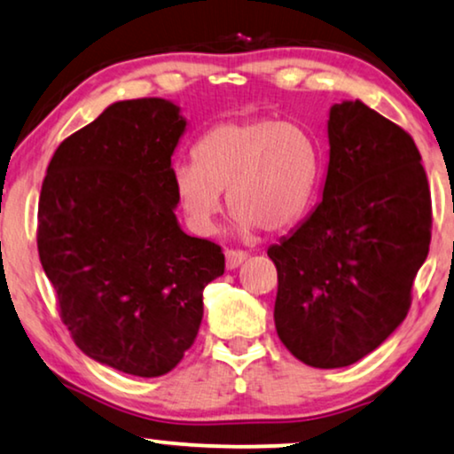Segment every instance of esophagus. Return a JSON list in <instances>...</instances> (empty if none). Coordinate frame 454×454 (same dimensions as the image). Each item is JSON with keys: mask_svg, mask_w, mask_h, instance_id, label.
Listing matches in <instances>:
<instances>
[{"mask_svg": "<svg viewBox=\"0 0 454 454\" xmlns=\"http://www.w3.org/2000/svg\"><path fill=\"white\" fill-rule=\"evenodd\" d=\"M245 259H247V251H240V249H226V268H228V270L239 268V265L243 263Z\"/></svg>", "mask_w": 454, "mask_h": 454, "instance_id": "34e87169", "label": "esophagus"}]
</instances>
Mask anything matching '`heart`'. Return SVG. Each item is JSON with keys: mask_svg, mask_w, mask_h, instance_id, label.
Wrapping results in <instances>:
<instances>
[{"mask_svg": "<svg viewBox=\"0 0 454 454\" xmlns=\"http://www.w3.org/2000/svg\"><path fill=\"white\" fill-rule=\"evenodd\" d=\"M192 160L176 166L174 186L201 232L214 231L226 189L243 231H284L309 207L322 166L316 138L276 118L211 126L192 147Z\"/></svg>", "mask_w": 454, "mask_h": 454, "instance_id": "obj_1", "label": "heart"}]
</instances>
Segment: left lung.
Listing matches in <instances>:
<instances>
[{
	"label": "left lung",
	"mask_w": 454,
	"mask_h": 454,
	"mask_svg": "<svg viewBox=\"0 0 454 454\" xmlns=\"http://www.w3.org/2000/svg\"><path fill=\"white\" fill-rule=\"evenodd\" d=\"M322 203L268 255L276 332L319 370L353 365L407 317L432 239V195L407 130L361 101L332 106Z\"/></svg>",
	"instance_id": "1"
}]
</instances>
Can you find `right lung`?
<instances>
[{"label":"right lung","mask_w":454,"mask_h":454,"mask_svg":"<svg viewBox=\"0 0 454 454\" xmlns=\"http://www.w3.org/2000/svg\"><path fill=\"white\" fill-rule=\"evenodd\" d=\"M166 99L118 101L64 138L41 186L39 259L84 355L130 376L172 372L195 342L222 247L180 231Z\"/></svg>","instance_id":"obj_1"}]
</instances>
